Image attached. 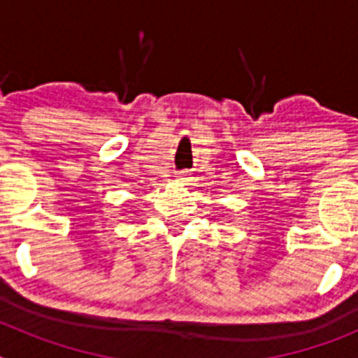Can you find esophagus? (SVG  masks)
I'll use <instances>...</instances> for the list:
<instances>
[{"label": "esophagus", "instance_id": "obj_1", "mask_svg": "<svg viewBox=\"0 0 358 358\" xmlns=\"http://www.w3.org/2000/svg\"><path fill=\"white\" fill-rule=\"evenodd\" d=\"M177 177H179V181H188V179H189V173L182 170V172L179 173V176H177Z\"/></svg>", "mask_w": 358, "mask_h": 358}]
</instances>
